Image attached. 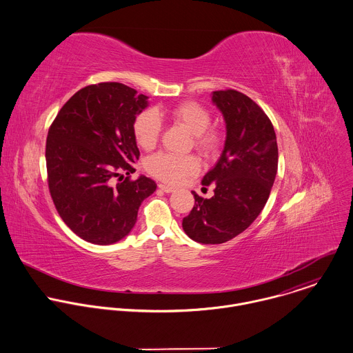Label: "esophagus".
<instances>
[{"mask_svg":"<svg viewBox=\"0 0 353 353\" xmlns=\"http://www.w3.org/2000/svg\"><path fill=\"white\" fill-rule=\"evenodd\" d=\"M158 188H159L161 191L166 192V194H170V192H173V191H174L172 187H169V185H165V184H159V185H158Z\"/></svg>","mask_w":353,"mask_h":353,"instance_id":"obj_1","label":"esophagus"}]
</instances>
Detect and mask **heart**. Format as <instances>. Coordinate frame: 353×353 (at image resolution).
<instances>
[{
    "instance_id": "b5f03b06",
    "label": "heart",
    "mask_w": 353,
    "mask_h": 353,
    "mask_svg": "<svg viewBox=\"0 0 353 353\" xmlns=\"http://www.w3.org/2000/svg\"><path fill=\"white\" fill-rule=\"evenodd\" d=\"M174 122L184 126L194 134L195 145L205 154H212L219 145V136L214 130H209L210 114L209 111L195 101H185L176 105L170 111ZM161 112L147 110L137 115L133 132L137 143L143 148H152L161 134ZM147 172L155 179L168 184H180L185 179L196 174L201 163L194 155H173L168 152H158L150 157L145 162Z\"/></svg>"
}]
</instances>
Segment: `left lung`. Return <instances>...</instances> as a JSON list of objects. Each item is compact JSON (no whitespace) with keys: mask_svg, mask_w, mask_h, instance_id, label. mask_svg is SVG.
<instances>
[{"mask_svg":"<svg viewBox=\"0 0 353 353\" xmlns=\"http://www.w3.org/2000/svg\"><path fill=\"white\" fill-rule=\"evenodd\" d=\"M225 122L224 150L203 180L213 184L209 199L194 194L195 205L183 219L195 242L217 245L242 234L264 209L278 172V144L267 114L246 94L228 89L212 93Z\"/></svg>","mask_w":353,"mask_h":353,"instance_id":"left-lung-1","label":"left lung"}]
</instances>
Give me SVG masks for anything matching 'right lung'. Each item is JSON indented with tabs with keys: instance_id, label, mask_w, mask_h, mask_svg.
<instances>
[{
	"instance_id": "right-lung-1",
	"label": "right lung",
	"mask_w": 353,
	"mask_h": 353,
	"mask_svg": "<svg viewBox=\"0 0 353 353\" xmlns=\"http://www.w3.org/2000/svg\"><path fill=\"white\" fill-rule=\"evenodd\" d=\"M147 105V96L123 83L89 85L61 107L49 128L50 196L63 221L86 242L105 246L123 239L141 202L157 190L143 174L112 184L121 170L134 172L140 152L133 125Z\"/></svg>"
}]
</instances>
